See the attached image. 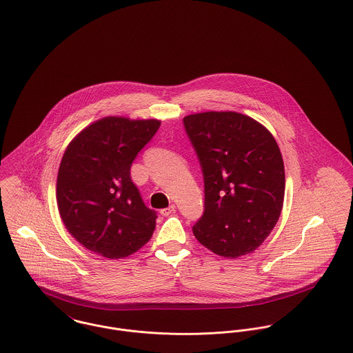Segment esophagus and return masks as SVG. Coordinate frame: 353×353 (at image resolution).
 Instances as JSON below:
<instances>
[{
    "label": "esophagus",
    "instance_id": "obj_1",
    "mask_svg": "<svg viewBox=\"0 0 353 353\" xmlns=\"http://www.w3.org/2000/svg\"><path fill=\"white\" fill-rule=\"evenodd\" d=\"M174 212H175V205H170L168 208L161 209V216H168V214H171V213H174Z\"/></svg>",
    "mask_w": 353,
    "mask_h": 353
}]
</instances>
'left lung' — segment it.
<instances>
[{"label":"left lung","instance_id":"obj_1","mask_svg":"<svg viewBox=\"0 0 353 353\" xmlns=\"http://www.w3.org/2000/svg\"><path fill=\"white\" fill-rule=\"evenodd\" d=\"M183 125L205 188L195 239L220 256L255 251L278 223L285 198V165L274 136L236 112L190 114Z\"/></svg>","mask_w":353,"mask_h":353}]
</instances>
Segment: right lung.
Returning <instances> with one entry per match:
<instances>
[{
	"label": "right lung",
	"instance_id": "add662e5",
	"mask_svg": "<svg viewBox=\"0 0 353 353\" xmlns=\"http://www.w3.org/2000/svg\"><path fill=\"white\" fill-rule=\"evenodd\" d=\"M159 127V120L105 117L64 152L57 181L59 213L71 236L97 255L129 256L155 230L157 212L144 205L130 165Z\"/></svg>",
	"mask_w": 353,
	"mask_h": 353
}]
</instances>
